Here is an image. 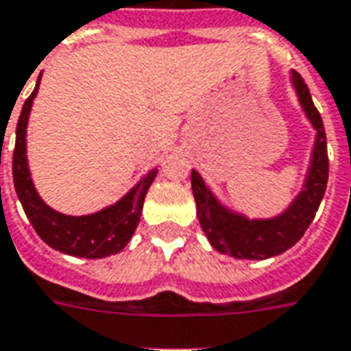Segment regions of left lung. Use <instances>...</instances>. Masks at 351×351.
Returning <instances> with one entry per match:
<instances>
[{"label": "left lung", "instance_id": "left-lung-1", "mask_svg": "<svg viewBox=\"0 0 351 351\" xmlns=\"http://www.w3.org/2000/svg\"><path fill=\"white\" fill-rule=\"evenodd\" d=\"M293 83L298 93L306 116L317 131L312 154V167L308 173L306 186L295 203L271 220H247L245 217L228 213L220 207L213 193L207 190L201 176L192 171V190L197 205V218L210 245L222 254L235 258H269L285 252L300 239L312 224L319 203L327 190L329 180V156H327V136L317 108L313 106L312 95L304 83L300 73L293 72Z\"/></svg>", "mask_w": 351, "mask_h": 351}]
</instances>
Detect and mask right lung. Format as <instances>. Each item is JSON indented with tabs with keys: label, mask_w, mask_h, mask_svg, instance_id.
<instances>
[{
	"label": "right lung",
	"mask_w": 351,
	"mask_h": 351,
	"mask_svg": "<svg viewBox=\"0 0 351 351\" xmlns=\"http://www.w3.org/2000/svg\"><path fill=\"white\" fill-rule=\"evenodd\" d=\"M39 80L36 89L22 106L16 123V142L13 154V180L22 209L36 230V234L56 251L82 256V258H104L116 254L129 243L134 230L141 222L144 197L158 175V169L150 171L134 186L123 199L116 205L99 210L89 217H66L45 205L32 184L30 171L26 163V125L32 104L38 95Z\"/></svg>",
	"instance_id": "add662e5"
}]
</instances>
